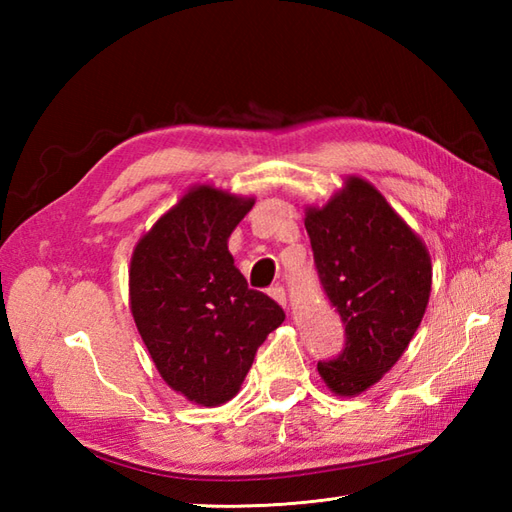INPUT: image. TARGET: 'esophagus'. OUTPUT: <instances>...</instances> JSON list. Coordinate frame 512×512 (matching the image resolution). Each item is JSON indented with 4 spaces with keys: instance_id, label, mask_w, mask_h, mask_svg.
I'll use <instances>...</instances> for the list:
<instances>
[{
    "instance_id": "obj_1",
    "label": "esophagus",
    "mask_w": 512,
    "mask_h": 512,
    "mask_svg": "<svg viewBox=\"0 0 512 512\" xmlns=\"http://www.w3.org/2000/svg\"><path fill=\"white\" fill-rule=\"evenodd\" d=\"M268 295L273 297L277 303H281V306H286L288 303V297H286V290H284V286H279V284H275L273 288L268 290Z\"/></svg>"
}]
</instances>
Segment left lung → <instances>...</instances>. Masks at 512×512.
I'll return each instance as SVG.
<instances>
[{
	"mask_svg": "<svg viewBox=\"0 0 512 512\" xmlns=\"http://www.w3.org/2000/svg\"><path fill=\"white\" fill-rule=\"evenodd\" d=\"M306 231L330 306L345 328L339 356L319 361L334 394L356 396L389 372L424 317L431 259L372 184L350 178L323 206L308 209Z\"/></svg>",
	"mask_w": 512,
	"mask_h": 512,
	"instance_id": "1",
	"label": "left lung"
}]
</instances>
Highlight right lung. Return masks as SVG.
<instances>
[{"instance_id": "add662e5", "label": "right lung", "mask_w": 512, "mask_h": 512, "mask_svg": "<svg viewBox=\"0 0 512 512\" xmlns=\"http://www.w3.org/2000/svg\"><path fill=\"white\" fill-rule=\"evenodd\" d=\"M253 204L206 184L191 189L140 239L129 268L136 328L160 376L204 407L237 394L259 345L286 319L228 253Z\"/></svg>"}]
</instances>
